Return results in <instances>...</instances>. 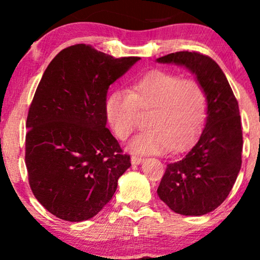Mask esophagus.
Listing matches in <instances>:
<instances>
[{"mask_svg": "<svg viewBox=\"0 0 260 260\" xmlns=\"http://www.w3.org/2000/svg\"><path fill=\"white\" fill-rule=\"evenodd\" d=\"M131 161H132L133 165H139V164H142L143 161H144V157L138 156V155H133V156L131 157Z\"/></svg>", "mask_w": 260, "mask_h": 260, "instance_id": "1", "label": "esophagus"}]
</instances>
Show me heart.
<instances>
[{"mask_svg":"<svg viewBox=\"0 0 260 260\" xmlns=\"http://www.w3.org/2000/svg\"><path fill=\"white\" fill-rule=\"evenodd\" d=\"M138 110H150L147 131L131 143L142 154L180 151L194 142L207 121V92L198 80L182 79L168 71H151L133 83L129 91L115 90L105 101V116L121 140L136 129Z\"/></svg>","mask_w":260,"mask_h":260,"instance_id":"1","label":"heart"}]
</instances>
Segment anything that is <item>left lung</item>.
<instances>
[{
    "label": "left lung",
    "instance_id": "left-lung-1",
    "mask_svg": "<svg viewBox=\"0 0 260 260\" xmlns=\"http://www.w3.org/2000/svg\"><path fill=\"white\" fill-rule=\"evenodd\" d=\"M183 66L203 85L208 99L204 129L189 151L169 164L157 196L175 213L201 216L228 198L242 164V127L238 103L228 78L214 59L180 51L156 59Z\"/></svg>",
    "mask_w": 260,
    "mask_h": 260
}]
</instances>
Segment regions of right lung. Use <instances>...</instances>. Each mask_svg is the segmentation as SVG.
Instances as JSON below:
<instances>
[{"label":"right lung","instance_id":"add662e5","mask_svg":"<svg viewBox=\"0 0 260 260\" xmlns=\"http://www.w3.org/2000/svg\"><path fill=\"white\" fill-rule=\"evenodd\" d=\"M139 59L78 44L45 70L26 118L25 165L35 198L52 215L84 221L115 194L131 157L106 128V95Z\"/></svg>","mask_w":260,"mask_h":260}]
</instances>
